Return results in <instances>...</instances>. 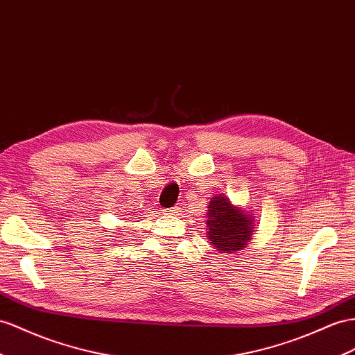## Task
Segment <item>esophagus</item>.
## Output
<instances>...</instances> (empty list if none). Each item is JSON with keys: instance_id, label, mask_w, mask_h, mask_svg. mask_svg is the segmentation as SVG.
<instances>
[{"instance_id": "esophagus-1", "label": "esophagus", "mask_w": 355, "mask_h": 355, "mask_svg": "<svg viewBox=\"0 0 355 355\" xmlns=\"http://www.w3.org/2000/svg\"><path fill=\"white\" fill-rule=\"evenodd\" d=\"M181 213V208L180 207H171L169 210H166V214H169L171 217L172 216H178Z\"/></svg>"}]
</instances>
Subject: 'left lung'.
I'll return each mask as SVG.
<instances>
[{"mask_svg": "<svg viewBox=\"0 0 355 355\" xmlns=\"http://www.w3.org/2000/svg\"><path fill=\"white\" fill-rule=\"evenodd\" d=\"M208 239L222 253L244 248L252 235V219L226 196H214L208 205Z\"/></svg>", "mask_w": 355, "mask_h": 355, "instance_id": "left-lung-1", "label": "left lung"}]
</instances>
